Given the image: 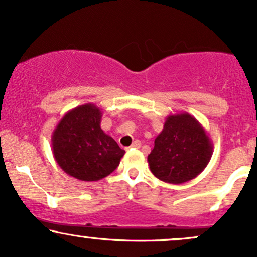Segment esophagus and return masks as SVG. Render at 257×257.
<instances>
[{
    "label": "esophagus",
    "instance_id": "34e87169",
    "mask_svg": "<svg viewBox=\"0 0 257 257\" xmlns=\"http://www.w3.org/2000/svg\"><path fill=\"white\" fill-rule=\"evenodd\" d=\"M140 146H141V143L139 140H135L134 143H133V145L131 146L132 149H140Z\"/></svg>",
    "mask_w": 257,
    "mask_h": 257
}]
</instances>
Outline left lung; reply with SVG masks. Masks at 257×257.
I'll use <instances>...</instances> for the list:
<instances>
[{
  "label": "left lung",
  "mask_w": 257,
  "mask_h": 257,
  "mask_svg": "<svg viewBox=\"0 0 257 257\" xmlns=\"http://www.w3.org/2000/svg\"><path fill=\"white\" fill-rule=\"evenodd\" d=\"M213 155V144L199 122L188 113L169 116L147 157L156 178L184 184L199 175Z\"/></svg>",
  "instance_id": "1"
}]
</instances>
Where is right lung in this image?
Masks as SVG:
<instances>
[{"label":"right lung","mask_w":257,"mask_h":257,"mask_svg":"<svg viewBox=\"0 0 257 257\" xmlns=\"http://www.w3.org/2000/svg\"><path fill=\"white\" fill-rule=\"evenodd\" d=\"M101 111L85 104L69 111L53 132V155L65 173L98 181L118 167L125 151L100 128Z\"/></svg>","instance_id":"obj_1"}]
</instances>
